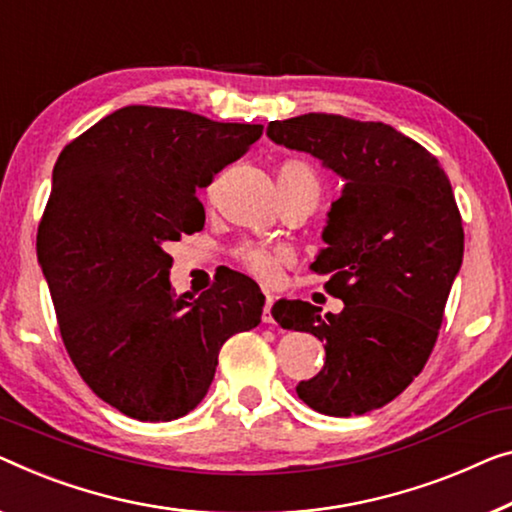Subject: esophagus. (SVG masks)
<instances>
[{
	"label": "esophagus",
	"instance_id": "obj_1",
	"mask_svg": "<svg viewBox=\"0 0 512 512\" xmlns=\"http://www.w3.org/2000/svg\"><path fill=\"white\" fill-rule=\"evenodd\" d=\"M271 308H273V296L266 294V303H264V310H262V322H264V324H273Z\"/></svg>",
	"mask_w": 512,
	"mask_h": 512
}]
</instances>
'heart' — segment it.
<instances>
[{
  "mask_svg": "<svg viewBox=\"0 0 512 512\" xmlns=\"http://www.w3.org/2000/svg\"><path fill=\"white\" fill-rule=\"evenodd\" d=\"M299 179H310L315 181V174H312L310 165L303 163V160H296V158H289L285 163L280 165L278 170V181H299ZM239 262L243 264V269L253 273L255 278L264 280V282H271L278 278V271H280V259L276 253H271V250L266 248H243L239 253Z\"/></svg>",
  "mask_w": 512,
  "mask_h": 512,
  "instance_id": "b5f03b06",
  "label": "heart"
}]
</instances>
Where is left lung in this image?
Here are the masks:
<instances>
[{
  "label": "left lung",
  "instance_id": "8db88e82",
  "mask_svg": "<svg viewBox=\"0 0 512 512\" xmlns=\"http://www.w3.org/2000/svg\"><path fill=\"white\" fill-rule=\"evenodd\" d=\"M266 135L347 181L312 264L345 308L326 317L308 301L271 308L282 329L326 342L322 372L296 393L319 414H368L421 375L437 342L464 255L451 181L430 151L381 121L308 112L271 121Z\"/></svg>",
  "mask_w": 512,
  "mask_h": 512
}]
</instances>
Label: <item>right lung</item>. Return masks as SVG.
<instances>
[{
    "mask_svg": "<svg viewBox=\"0 0 512 512\" xmlns=\"http://www.w3.org/2000/svg\"><path fill=\"white\" fill-rule=\"evenodd\" d=\"M259 124L128 105L68 142L36 234V255L75 370L137 421L195 409L220 347L255 329L264 294L243 273L174 296L167 243L200 232L207 188L262 137Z\"/></svg>",
    "mask_w": 512,
    "mask_h": 512,
    "instance_id": "obj_1",
    "label": "right lung"
}]
</instances>
